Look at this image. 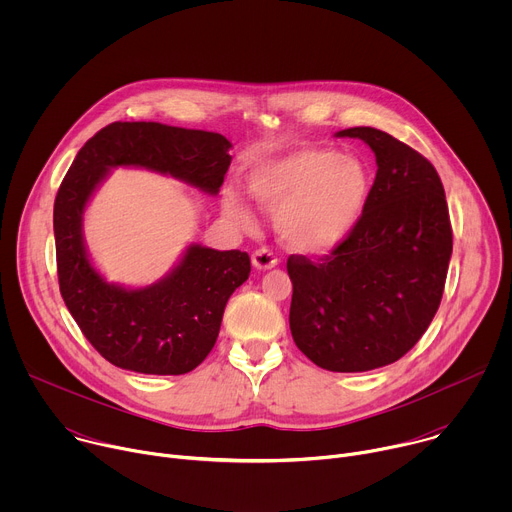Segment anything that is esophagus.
Here are the masks:
<instances>
[{
	"mask_svg": "<svg viewBox=\"0 0 512 512\" xmlns=\"http://www.w3.org/2000/svg\"><path fill=\"white\" fill-rule=\"evenodd\" d=\"M251 263H253L255 269L265 271V269H273L277 265V259H275V255L269 249H257L251 255Z\"/></svg>",
	"mask_w": 512,
	"mask_h": 512,
	"instance_id": "1",
	"label": "esophagus"
}]
</instances>
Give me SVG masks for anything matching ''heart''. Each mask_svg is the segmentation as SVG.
<instances>
[{"label":"heart","mask_w":512,"mask_h":512,"mask_svg":"<svg viewBox=\"0 0 512 512\" xmlns=\"http://www.w3.org/2000/svg\"><path fill=\"white\" fill-rule=\"evenodd\" d=\"M245 184L263 210L275 212L281 239L316 255L334 251L352 235L371 192L367 166L326 148L259 160L247 170ZM223 208L241 229H255V212L235 186H225Z\"/></svg>","instance_id":"heart-1"}]
</instances>
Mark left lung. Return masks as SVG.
I'll return each mask as SVG.
<instances>
[{
	"label": "left lung",
	"instance_id": "left-lung-1",
	"mask_svg": "<svg viewBox=\"0 0 512 512\" xmlns=\"http://www.w3.org/2000/svg\"><path fill=\"white\" fill-rule=\"evenodd\" d=\"M369 145L377 176L352 235L330 255L287 259L289 328L318 367L364 373L409 352L440 308L452 257L446 192L435 168L375 127L334 133Z\"/></svg>",
	"mask_w": 512,
	"mask_h": 512
}]
</instances>
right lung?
Listing matches in <instances>:
<instances>
[{
	"mask_svg": "<svg viewBox=\"0 0 512 512\" xmlns=\"http://www.w3.org/2000/svg\"><path fill=\"white\" fill-rule=\"evenodd\" d=\"M233 143L214 131L156 121H117L91 137L54 200L60 294L87 340L111 364L143 375H184L212 350L225 306L251 273L241 251L190 243L158 281L113 283L95 267L85 241V210L115 168H139L216 196Z\"/></svg>",
	"mask_w": 512,
	"mask_h": 512,
	"instance_id": "1",
	"label": "right lung"
}]
</instances>
